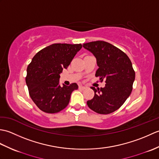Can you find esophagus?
<instances>
[{
	"label": "esophagus",
	"instance_id": "34e87169",
	"mask_svg": "<svg viewBox=\"0 0 159 159\" xmlns=\"http://www.w3.org/2000/svg\"><path fill=\"white\" fill-rule=\"evenodd\" d=\"M79 88L81 89H85L86 87L85 86H83V85H79Z\"/></svg>",
	"mask_w": 159,
	"mask_h": 159
}]
</instances>
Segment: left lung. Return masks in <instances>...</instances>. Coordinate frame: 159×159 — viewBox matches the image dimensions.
Here are the masks:
<instances>
[{"label": "left lung", "mask_w": 159, "mask_h": 159, "mask_svg": "<svg viewBox=\"0 0 159 159\" xmlns=\"http://www.w3.org/2000/svg\"><path fill=\"white\" fill-rule=\"evenodd\" d=\"M83 46L95 56L99 68L96 76L101 81L105 80V87H92L94 96L87 102L91 109L100 114H109L124 103L133 90L135 72L126 53L104 41L83 43Z\"/></svg>", "instance_id": "obj_1"}]
</instances>
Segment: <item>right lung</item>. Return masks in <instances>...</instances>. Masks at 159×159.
I'll use <instances>...</instances> for the list:
<instances>
[{
    "label": "right lung",
    "mask_w": 159,
    "mask_h": 159,
    "mask_svg": "<svg viewBox=\"0 0 159 159\" xmlns=\"http://www.w3.org/2000/svg\"><path fill=\"white\" fill-rule=\"evenodd\" d=\"M81 48V43H53L33 57L26 70V83L30 97L43 112L58 113L69 104L71 93L78 85L61 87L60 74Z\"/></svg>",
    "instance_id": "1"
}]
</instances>
